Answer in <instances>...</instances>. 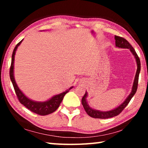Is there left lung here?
Here are the masks:
<instances>
[{
    "instance_id": "1",
    "label": "left lung",
    "mask_w": 148,
    "mask_h": 148,
    "mask_svg": "<svg viewBox=\"0 0 148 148\" xmlns=\"http://www.w3.org/2000/svg\"><path fill=\"white\" fill-rule=\"evenodd\" d=\"M115 40H116V46L118 47L119 48H125V49H129L131 53L133 55L135 59H136V64H137V70L136 72V75H135L133 85H132V91L131 93L127 97V98L125 99V101L123 102L121 104H120L118 107L110 111L106 112H102L100 111V110H97L95 109H92V108L89 106L88 103L87 101V92L86 91L85 93L84 96L82 99V103L84 108L85 110H86V113L89 115V116L93 118H99V119H107L110 118V117H113L114 116H116L119 115L121 112L124 110L125 107L127 106V104L129 103L130 101H131L132 97L134 96V94L136 93L137 87H138V77L139 74L140 72V61L138 56L137 53L135 51L134 49L132 47L129 42L122 37H120L118 36H115Z\"/></svg>"
}]
</instances>
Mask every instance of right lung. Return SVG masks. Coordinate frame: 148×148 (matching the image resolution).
<instances>
[{
	"instance_id": "1",
	"label": "right lung",
	"mask_w": 148,
	"mask_h": 148,
	"mask_svg": "<svg viewBox=\"0 0 148 148\" xmlns=\"http://www.w3.org/2000/svg\"><path fill=\"white\" fill-rule=\"evenodd\" d=\"M22 41H23V40L16 45V46L15 47L13 51V53H12V56L11 66L10 69V79L12 82V84H13L15 91H16V94L17 98H18L19 101L21 102V104L24 105L27 109L31 110V112H34L35 114L40 115V116H46V115L53 113L58 108L60 104L61 103L62 99L64 98V95L72 88H73V86L71 87L69 89H67L66 91H64L63 92L55 95L53 97H51V99L44 102L34 101L29 99L28 97H27L23 92L19 89L18 86H17L16 82L15 81L14 75L15 54H16V51L17 47L21 44Z\"/></svg>"
}]
</instances>
